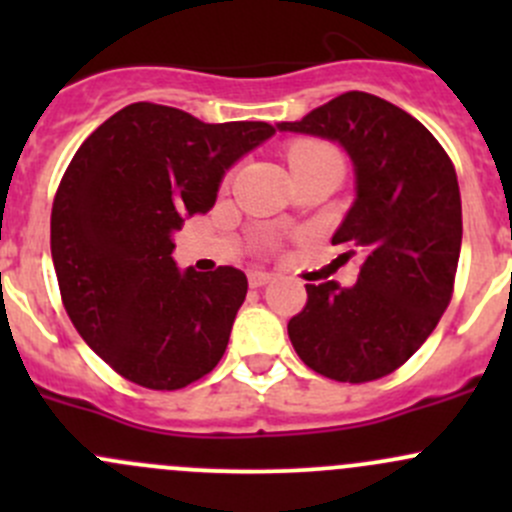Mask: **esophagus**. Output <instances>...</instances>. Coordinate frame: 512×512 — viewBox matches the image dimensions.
Returning a JSON list of instances; mask_svg holds the SVG:
<instances>
[{
    "mask_svg": "<svg viewBox=\"0 0 512 512\" xmlns=\"http://www.w3.org/2000/svg\"><path fill=\"white\" fill-rule=\"evenodd\" d=\"M247 280H250V287H265V285H270L272 280H275V275H272V272L252 270V272H250V277H247Z\"/></svg>",
    "mask_w": 512,
    "mask_h": 512,
    "instance_id": "obj_1",
    "label": "esophagus"
}]
</instances>
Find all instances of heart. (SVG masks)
Masks as SVG:
<instances>
[{
  "label": "heart",
  "instance_id": "1",
  "mask_svg": "<svg viewBox=\"0 0 512 512\" xmlns=\"http://www.w3.org/2000/svg\"><path fill=\"white\" fill-rule=\"evenodd\" d=\"M322 158H339V153L334 148L324 146V143H314V141H299L289 148V163L292 168L304 163H312V160H322Z\"/></svg>",
  "mask_w": 512,
  "mask_h": 512
}]
</instances>
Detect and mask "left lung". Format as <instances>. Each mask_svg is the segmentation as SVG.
<instances>
[{
	"label": "left lung",
	"instance_id": "left-lung-1",
	"mask_svg": "<svg viewBox=\"0 0 512 512\" xmlns=\"http://www.w3.org/2000/svg\"><path fill=\"white\" fill-rule=\"evenodd\" d=\"M285 133L339 143L354 165V203L332 237L342 260L361 255L356 285H307L289 319L299 359L349 384L399 369L436 329L453 292L463 218L456 170L423 123L394 103L347 91Z\"/></svg>",
	"mask_w": 512,
	"mask_h": 512
}]
</instances>
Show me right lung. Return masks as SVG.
Returning <instances> with one entry per match:
<instances>
[{
	"instance_id": "right-lung-1",
	"label": "right lung",
	"mask_w": 512,
	"mask_h": 512,
	"mask_svg": "<svg viewBox=\"0 0 512 512\" xmlns=\"http://www.w3.org/2000/svg\"><path fill=\"white\" fill-rule=\"evenodd\" d=\"M275 136L265 121L203 123L131 103L81 143L51 210V260L76 332L146 389L193 384L223 359L245 272L173 260L185 218L208 213L225 173Z\"/></svg>"
}]
</instances>
